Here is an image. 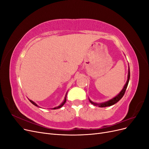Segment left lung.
Masks as SVG:
<instances>
[{
	"label": "left lung",
	"instance_id": "left-lung-1",
	"mask_svg": "<svg viewBox=\"0 0 149 149\" xmlns=\"http://www.w3.org/2000/svg\"><path fill=\"white\" fill-rule=\"evenodd\" d=\"M129 79H130V69H129H129H128V75H127V81H126V83L125 84L123 88V89L121 90V91L118 94V95L114 97L111 99L109 101H107L106 102H101V103H97V102H94L93 101H92L89 98V102H91L92 104L94 105V106H97L100 107H107V106H111L115 104L116 103L118 102L120 99L123 97V96L124 95V93L125 92V90L127 89V85L129 81Z\"/></svg>",
	"mask_w": 149,
	"mask_h": 149
}]
</instances>
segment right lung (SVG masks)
Segmentation results:
<instances>
[{
	"mask_svg": "<svg viewBox=\"0 0 149 149\" xmlns=\"http://www.w3.org/2000/svg\"><path fill=\"white\" fill-rule=\"evenodd\" d=\"M67 93H68V92L66 93V95H65V99H64L63 101L59 106H56V107H55L52 108V109H59V108H61L63 106V105L65 104V102H66V96H67ZM29 101H30L31 103H32L34 106L40 107V106H38L37 104H36L35 102H33V101H31V100H29ZM50 109H51V108H50Z\"/></svg>",
	"mask_w": 149,
	"mask_h": 149,
	"instance_id": "1",
	"label": "right lung"
}]
</instances>
